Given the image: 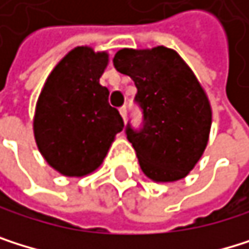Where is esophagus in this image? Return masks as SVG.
<instances>
[{
    "label": "esophagus",
    "instance_id": "esophagus-1",
    "mask_svg": "<svg viewBox=\"0 0 249 249\" xmlns=\"http://www.w3.org/2000/svg\"><path fill=\"white\" fill-rule=\"evenodd\" d=\"M119 111H120V116H122V119L126 122V117H127V109H126V107H122Z\"/></svg>",
    "mask_w": 249,
    "mask_h": 249
}]
</instances>
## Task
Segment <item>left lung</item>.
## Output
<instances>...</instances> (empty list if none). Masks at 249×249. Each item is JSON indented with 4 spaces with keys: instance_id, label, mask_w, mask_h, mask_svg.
Returning <instances> with one entry per match:
<instances>
[{
    "instance_id": "left-lung-1",
    "label": "left lung",
    "mask_w": 249,
    "mask_h": 249,
    "mask_svg": "<svg viewBox=\"0 0 249 249\" xmlns=\"http://www.w3.org/2000/svg\"><path fill=\"white\" fill-rule=\"evenodd\" d=\"M119 72L129 75L144 111V129L127 127L142 172L154 182L185 178L200 160L208 141L213 108L203 86L174 49H120Z\"/></svg>"
}]
</instances>
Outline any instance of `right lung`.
<instances>
[{"label":"right lung","instance_id":"1","mask_svg":"<svg viewBox=\"0 0 249 249\" xmlns=\"http://www.w3.org/2000/svg\"><path fill=\"white\" fill-rule=\"evenodd\" d=\"M108 52L78 46L49 74L36 99L32 129L47 163L64 177L95 172L124 123L108 104L99 78L108 67Z\"/></svg>","mask_w":249,"mask_h":249}]
</instances>
